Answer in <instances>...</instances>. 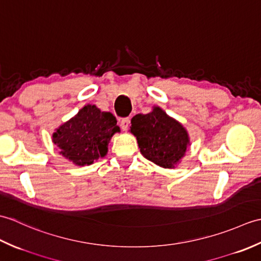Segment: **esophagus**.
<instances>
[{
	"label": "esophagus",
	"mask_w": 261,
	"mask_h": 261,
	"mask_svg": "<svg viewBox=\"0 0 261 261\" xmlns=\"http://www.w3.org/2000/svg\"><path fill=\"white\" fill-rule=\"evenodd\" d=\"M120 125L122 127V130L126 131L129 129V125H130V118H124L120 121Z\"/></svg>",
	"instance_id": "esophagus-1"
}]
</instances>
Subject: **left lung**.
I'll return each instance as SVG.
<instances>
[{"label": "left lung", "mask_w": 261, "mask_h": 261, "mask_svg": "<svg viewBox=\"0 0 261 261\" xmlns=\"http://www.w3.org/2000/svg\"><path fill=\"white\" fill-rule=\"evenodd\" d=\"M130 132L137 138L142 156L163 168H175L191 146L185 127L159 107L135 115Z\"/></svg>", "instance_id": "1"}]
</instances>
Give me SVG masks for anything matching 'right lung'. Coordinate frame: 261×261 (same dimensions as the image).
Returning a JSON list of instances; mask_svg holds the SVG:
<instances>
[{"instance_id": "obj_1", "label": "right lung", "mask_w": 261, "mask_h": 261, "mask_svg": "<svg viewBox=\"0 0 261 261\" xmlns=\"http://www.w3.org/2000/svg\"><path fill=\"white\" fill-rule=\"evenodd\" d=\"M120 127L115 116L87 104L53 134V142L62 154L76 166L92 165L107 156L109 142Z\"/></svg>"}]
</instances>
